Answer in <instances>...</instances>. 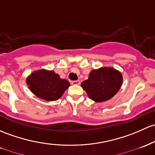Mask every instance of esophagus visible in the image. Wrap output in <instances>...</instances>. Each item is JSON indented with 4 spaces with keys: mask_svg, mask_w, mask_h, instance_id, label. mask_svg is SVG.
Segmentation results:
<instances>
[{
    "mask_svg": "<svg viewBox=\"0 0 155 155\" xmlns=\"http://www.w3.org/2000/svg\"><path fill=\"white\" fill-rule=\"evenodd\" d=\"M72 84H80V81L79 80H76V81H72L71 82Z\"/></svg>",
    "mask_w": 155,
    "mask_h": 155,
    "instance_id": "1",
    "label": "esophagus"
}]
</instances>
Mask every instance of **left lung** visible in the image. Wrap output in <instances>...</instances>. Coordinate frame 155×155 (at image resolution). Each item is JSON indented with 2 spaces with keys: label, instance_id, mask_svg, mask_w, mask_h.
I'll list each match as a JSON object with an SVG mask.
<instances>
[{
  "label": "left lung",
  "instance_id": "8db88e82",
  "mask_svg": "<svg viewBox=\"0 0 155 155\" xmlns=\"http://www.w3.org/2000/svg\"><path fill=\"white\" fill-rule=\"evenodd\" d=\"M123 76L119 71L111 68L94 70L88 79L81 84L89 98L97 102H104L114 97L120 90Z\"/></svg>",
  "mask_w": 155,
  "mask_h": 155
}]
</instances>
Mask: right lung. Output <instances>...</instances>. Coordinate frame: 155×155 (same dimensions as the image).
<instances>
[{
  "label": "right lung",
  "instance_id": "right-lung-1",
  "mask_svg": "<svg viewBox=\"0 0 155 155\" xmlns=\"http://www.w3.org/2000/svg\"><path fill=\"white\" fill-rule=\"evenodd\" d=\"M27 84L35 95L48 101L59 99L70 86L66 79H60L53 71L45 70L32 73L27 79Z\"/></svg>",
  "mask_w": 155,
  "mask_h": 155
}]
</instances>
